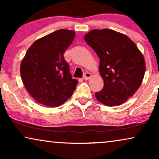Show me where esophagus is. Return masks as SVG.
<instances>
[{
    "mask_svg": "<svg viewBox=\"0 0 159 159\" xmlns=\"http://www.w3.org/2000/svg\"><path fill=\"white\" fill-rule=\"evenodd\" d=\"M91 77H92V75H91V74L89 73V72H86V73L84 75L83 79H84V80H90Z\"/></svg>",
    "mask_w": 159,
    "mask_h": 159,
    "instance_id": "1",
    "label": "esophagus"
}]
</instances>
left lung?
<instances>
[{"instance_id": "8db88e82", "label": "left lung", "mask_w": 159, "mask_h": 159, "mask_svg": "<svg viewBox=\"0 0 159 159\" xmlns=\"http://www.w3.org/2000/svg\"><path fill=\"white\" fill-rule=\"evenodd\" d=\"M84 38L100 58L104 86L95 98L108 106L125 103L142 84L145 72L142 53L127 35L112 30H93Z\"/></svg>"}]
</instances>
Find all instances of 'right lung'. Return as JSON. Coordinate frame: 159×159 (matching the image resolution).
I'll use <instances>...</instances> for the list:
<instances>
[{
	"label": "right lung",
	"instance_id": "add662e5",
	"mask_svg": "<svg viewBox=\"0 0 159 159\" xmlns=\"http://www.w3.org/2000/svg\"><path fill=\"white\" fill-rule=\"evenodd\" d=\"M75 37L72 30L61 29L37 40L27 50L20 66L23 84L39 103L57 107L76 89L64 53Z\"/></svg>",
	"mask_w": 159,
	"mask_h": 159
}]
</instances>
